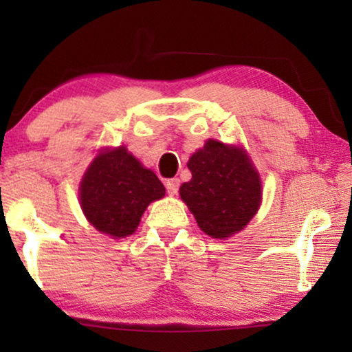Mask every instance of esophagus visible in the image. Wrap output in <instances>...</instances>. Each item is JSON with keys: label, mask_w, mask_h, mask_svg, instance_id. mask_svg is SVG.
I'll use <instances>...</instances> for the list:
<instances>
[{"label": "esophagus", "mask_w": 352, "mask_h": 352, "mask_svg": "<svg viewBox=\"0 0 352 352\" xmlns=\"http://www.w3.org/2000/svg\"><path fill=\"white\" fill-rule=\"evenodd\" d=\"M165 186H166V192H168V194H170V195H176L177 190H179L181 181L177 179V177H171V179H168V181L165 182Z\"/></svg>", "instance_id": "obj_1"}]
</instances>
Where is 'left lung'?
<instances>
[{"instance_id": "8db88e82", "label": "left lung", "mask_w": 352, "mask_h": 352, "mask_svg": "<svg viewBox=\"0 0 352 352\" xmlns=\"http://www.w3.org/2000/svg\"><path fill=\"white\" fill-rule=\"evenodd\" d=\"M187 166L192 179L179 194L199 228L214 239L242 230L261 204V182L247 153L210 139Z\"/></svg>"}]
</instances>
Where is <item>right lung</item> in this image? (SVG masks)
I'll use <instances>...</instances> for the list:
<instances>
[{"mask_svg":"<svg viewBox=\"0 0 352 352\" xmlns=\"http://www.w3.org/2000/svg\"><path fill=\"white\" fill-rule=\"evenodd\" d=\"M163 195L162 181L124 147L99 153L80 187L86 218L96 229L112 237L131 235L148 204Z\"/></svg>","mask_w":352,"mask_h":352,"instance_id":"right-lung-1","label":"right lung"}]
</instances>
